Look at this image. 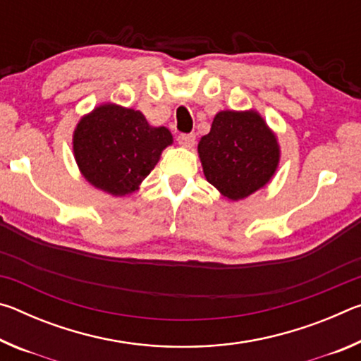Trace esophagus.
Returning <instances> with one entry per match:
<instances>
[{"instance_id":"esophagus-1","label":"esophagus","mask_w":361,"mask_h":361,"mask_svg":"<svg viewBox=\"0 0 361 361\" xmlns=\"http://www.w3.org/2000/svg\"><path fill=\"white\" fill-rule=\"evenodd\" d=\"M178 143L183 148H192L195 143V137L192 133H181V135H178Z\"/></svg>"}]
</instances>
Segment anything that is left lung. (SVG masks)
<instances>
[{"label":"left lung","mask_w":361,"mask_h":361,"mask_svg":"<svg viewBox=\"0 0 361 361\" xmlns=\"http://www.w3.org/2000/svg\"><path fill=\"white\" fill-rule=\"evenodd\" d=\"M197 151L207 181L229 200L266 186L280 161L276 133L255 109L219 111Z\"/></svg>","instance_id":"1"}]
</instances>
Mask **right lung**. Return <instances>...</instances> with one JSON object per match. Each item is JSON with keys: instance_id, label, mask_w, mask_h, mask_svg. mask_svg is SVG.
Listing matches in <instances>:
<instances>
[{"instance_id": "1", "label": "right lung", "mask_w": 361, "mask_h": 361, "mask_svg": "<svg viewBox=\"0 0 361 361\" xmlns=\"http://www.w3.org/2000/svg\"><path fill=\"white\" fill-rule=\"evenodd\" d=\"M172 143L166 127H152L140 111L114 103L82 116L73 133V152L84 178L119 197L137 191Z\"/></svg>"}]
</instances>
